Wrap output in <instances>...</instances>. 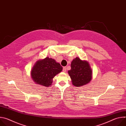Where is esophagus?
<instances>
[{"instance_id": "1", "label": "esophagus", "mask_w": 126, "mask_h": 126, "mask_svg": "<svg viewBox=\"0 0 126 126\" xmlns=\"http://www.w3.org/2000/svg\"><path fill=\"white\" fill-rule=\"evenodd\" d=\"M66 70H67L66 67H64L63 68V72H66Z\"/></svg>"}]
</instances>
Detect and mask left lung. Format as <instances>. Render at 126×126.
<instances>
[{
    "mask_svg": "<svg viewBox=\"0 0 126 126\" xmlns=\"http://www.w3.org/2000/svg\"><path fill=\"white\" fill-rule=\"evenodd\" d=\"M71 67L68 72L74 86L81 87L91 81L92 71L88 61L76 57L72 61Z\"/></svg>",
    "mask_w": 126,
    "mask_h": 126,
    "instance_id": "left-lung-1",
    "label": "left lung"
}]
</instances>
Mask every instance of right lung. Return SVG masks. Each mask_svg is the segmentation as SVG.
Segmentation results:
<instances>
[{
  "mask_svg": "<svg viewBox=\"0 0 126 126\" xmlns=\"http://www.w3.org/2000/svg\"><path fill=\"white\" fill-rule=\"evenodd\" d=\"M62 70L60 63L47 57L36 62L31 69V76L35 83L48 87L51 85L53 78Z\"/></svg>",
  "mask_w": 126,
  "mask_h": 126,
  "instance_id": "add662e5",
  "label": "right lung"
}]
</instances>
